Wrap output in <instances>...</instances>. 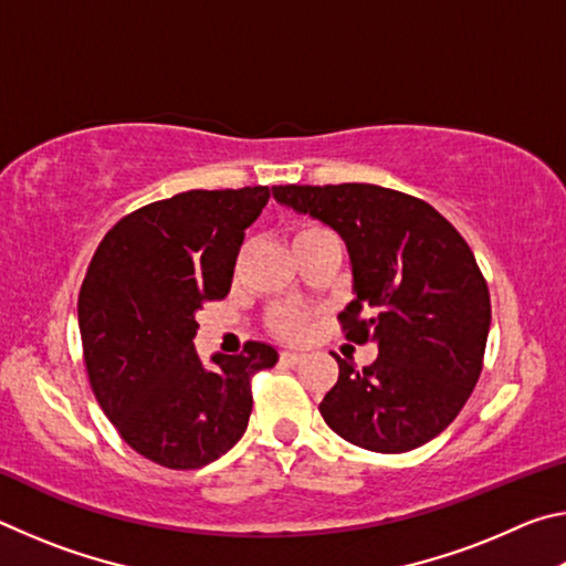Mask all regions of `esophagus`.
<instances>
[{
    "label": "esophagus",
    "mask_w": 566,
    "mask_h": 566,
    "mask_svg": "<svg viewBox=\"0 0 566 566\" xmlns=\"http://www.w3.org/2000/svg\"><path fill=\"white\" fill-rule=\"evenodd\" d=\"M304 359V354L300 352H282L280 354V361L286 364V367H294V364H300Z\"/></svg>",
    "instance_id": "34e87169"
}]
</instances>
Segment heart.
<instances>
[{
  "instance_id": "heart-1",
  "label": "heart",
  "mask_w": 566,
  "mask_h": 566,
  "mask_svg": "<svg viewBox=\"0 0 566 566\" xmlns=\"http://www.w3.org/2000/svg\"><path fill=\"white\" fill-rule=\"evenodd\" d=\"M327 234V229L314 224V222H302L292 229V247L302 244L306 239ZM272 329L284 339H302L310 332V314L290 310V306H276L272 312Z\"/></svg>"
}]
</instances>
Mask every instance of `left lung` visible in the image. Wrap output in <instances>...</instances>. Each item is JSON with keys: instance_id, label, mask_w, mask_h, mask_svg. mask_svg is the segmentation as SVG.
<instances>
[{"instance_id": "left-lung-1", "label": "left lung", "mask_w": 566, "mask_h": 566, "mask_svg": "<svg viewBox=\"0 0 566 566\" xmlns=\"http://www.w3.org/2000/svg\"><path fill=\"white\" fill-rule=\"evenodd\" d=\"M276 202L322 219L349 249L354 300L344 337L379 357L339 379L319 411L349 444L401 454L434 439L467 405L484 367L490 286L467 239L424 199L377 185H284Z\"/></svg>"}]
</instances>
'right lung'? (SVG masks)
Here are the masks:
<instances>
[{"mask_svg":"<svg viewBox=\"0 0 566 566\" xmlns=\"http://www.w3.org/2000/svg\"><path fill=\"white\" fill-rule=\"evenodd\" d=\"M270 187L191 189L134 209L94 252L80 290L84 367L94 397L134 452L199 469L242 439L252 377L276 349L247 342L205 369L191 339L197 310L224 300L244 229Z\"/></svg>","mask_w":566,"mask_h":566,"instance_id":"right-lung-1","label":"right lung"}]
</instances>
